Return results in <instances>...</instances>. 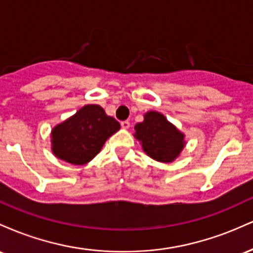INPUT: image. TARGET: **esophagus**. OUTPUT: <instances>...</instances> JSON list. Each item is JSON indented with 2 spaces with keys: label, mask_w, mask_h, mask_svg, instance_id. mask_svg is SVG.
Here are the masks:
<instances>
[{
  "label": "esophagus",
  "mask_w": 253,
  "mask_h": 253,
  "mask_svg": "<svg viewBox=\"0 0 253 253\" xmlns=\"http://www.w3.org/2000/svg\"><path fill=\"white\" fill-rule=\"evenodd\" d=\"M129 126H130L129 121H127V120H125V121H121V127H123V128L127 129V128H129Z\"/></svg>",
  "instance_id": "1"
}]
</instances>
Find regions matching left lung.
<instances>
[{
    "label": "left lung",
    "instance_id": "8db88e82",
    "mask_svg": "<svg viewBox=\"0 0 253 253\" xmlns=\"http://www.w3.org/2000/svg\"><path fill=\"white\" fill-rule=\"evenodd\" d=\"M134 129L144 152L157 162L171 163L185 145L184 134L158 112H147L143 123L136 124Z\"/></svg>",
    "mask_w": 253,
    "mask_h": 253
}]
</instances>
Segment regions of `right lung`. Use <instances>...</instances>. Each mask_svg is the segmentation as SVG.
I'll list each match as a JSON object with an SVG mask.
<instances>
[{"label": "right lung", "mask_w": 253, "mask_h": 253, "mask_svg": "<svg viewBox=\"0 0 253 253\" xmlns=\"http://www.w3.org/2000/svg\"><path fill=\"white\" fill-rule=\"evenodd\" d=\"M119 129L120 124L108 117L102 107L86 104L52 129V152L70 164H86Z\"/></svg>", "instance_id": "obj_1"}]
</instances>
